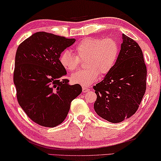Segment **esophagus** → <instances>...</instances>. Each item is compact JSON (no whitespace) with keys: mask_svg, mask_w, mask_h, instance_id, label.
<instances>
[{"mask_svg":"<svg viewBox=\"0 0 161 161\" xmlns=\"http://www.w3.org/2000/svg\"><path fill=\"white\" fill-rule=\"evenodd\" d=\"M82 88H83V93H86V92H88L89 91V88L86 86H83Z\"/></svg>","mask_w":161,"mask_h":161,"instance_id":"esophagus-1","label":"esophagus"}]
</instances>
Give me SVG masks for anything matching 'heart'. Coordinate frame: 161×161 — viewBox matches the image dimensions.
Here are the masks:
<instances>
[{
	"mask_svg": "<svg viewBox=\"0 0 161 161\" xmlns=\"http://www.w3.org/2000/svg\"><path fill=\"white\" fill-rule=\"evenodd\" d=\"M76 56L69 50L63 51L59 62L65 70H75L81 60H86V69L70 76L72 82L88 86L98 78L99 73L107 75L114 68L119 57L120 46L113 38H85L75 47Z\"/></svg>",
	"mask_w": 161,
	"mask_h": 161,
	"instance_id": "1",
	"label": "heart"
}]
</instances>
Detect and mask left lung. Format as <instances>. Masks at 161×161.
<instances>
[{
  "label": "left lung",
  "mask_w": 161,
  "mask_h": 161,
  "mask_svg": "<svg viewBox=\"0 0 161 161\" xmlns=\"http://www.w3.org/2000/svg\"><path fill=\"white\" fill-rule=\"evenodd\" d=\"M147 68L141 47L123 34L119 57L113 69L93 88L94 109L100 117L117 123L138 109L146 90Z\"/></svg>",
  "instance_id": "left-lung-1"
}]
</instances>
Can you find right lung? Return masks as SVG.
<instances>
[{
  "instance_id": "right-lung-1",
  "label": "right lung",
  "mask_w": 161,
  "mask_h": 161,
  "mask_svg": "<svg viewBox=\"0 0 161 161\" xmlns=\"http://www.w3.org/2000/svg\"><path fill=\"white\" fill-rule=\"evenodd\" d=\"M74 38L37 32L21 43L15 54L14 82L17 100L26 115L37 124L53 128L66 118L73 99L82 92L70 86L60 64L64 50Z\"/></svg>"
}]
</instances>
